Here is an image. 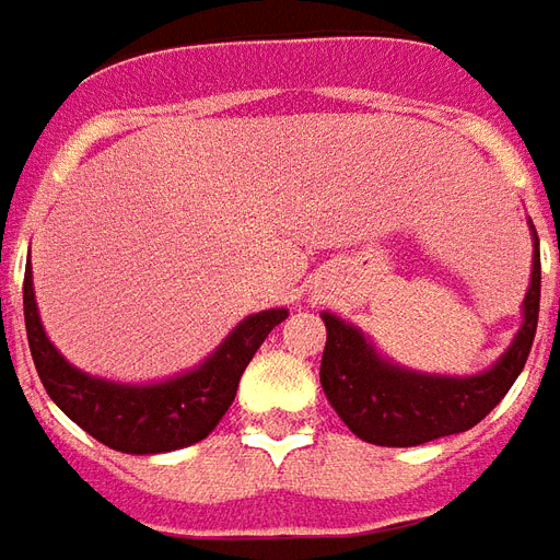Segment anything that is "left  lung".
I'll use <instances>...</instances> for the list:
<instances>
[{"label": "left lung", "instance_id": "obj_1", "mask_svg": "<svg viewBox=\"0 0 560 560\" xmlns=\"http://www.w3.org/2000/svg\"><path fill=\"white\" fill-rule=\"evenodd\" d=\"M537 240V233H534ZM540 245V243H537ZM540 315V252L525 296V324L510 351L489 372L474 377L413 375L384 363L363 332L339 317L324 315L327 345L320 360V387L345 425L377 446H417L444 434L468 432L492 411L525 369Z\"/></svg>", "mask_w": 560, "mask_h": 560}]
</instances>
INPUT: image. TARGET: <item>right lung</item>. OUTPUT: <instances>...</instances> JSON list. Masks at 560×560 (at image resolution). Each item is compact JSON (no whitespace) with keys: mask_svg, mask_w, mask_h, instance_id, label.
<instances>
[{"mask_svg":"<svg viewBox=\"0 0 560 560\" xmlns=\"http://www.w3.org/2000/svg\"><path fill=\"white\" fill-rule=\"evenodd\" d=\"M23 315L32 360L47 396L104 446L119 453H167L203 441L233 405L257 348L288 317L284 308L245 317L207 363L155 387H122L68 365L47 341L35 308L32 272L23 279Z\"/></svg>","mask_w":560,"mask_h":560,"instance_id":"1","label":"right lung"}]
</instances>
